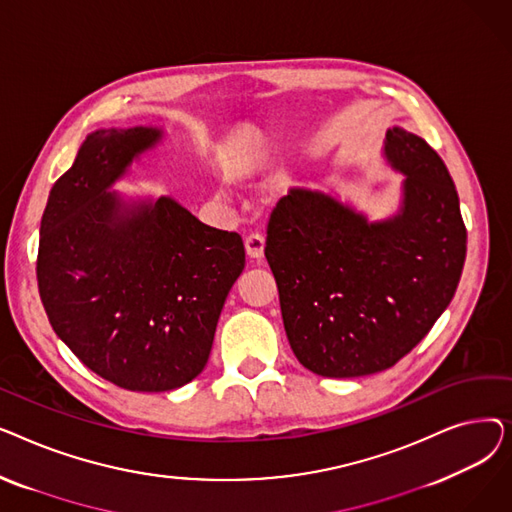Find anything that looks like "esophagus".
<instances>
[{"instance_id":"1","label":"esophagus","mask_w":512,"mask_h":512,"mask_svg":"<svg viewBox=\"0 0 512 512\" xmlns=\"http://www.w3.org/2000/svg\"><path fill=\"white\" fill-rule=\"evenodd\" d=\"M245 249H247V255L255 261H261L263 259V249H265V240L261 234H251L247 240H245Z\"/></svg>"}]
</instances>
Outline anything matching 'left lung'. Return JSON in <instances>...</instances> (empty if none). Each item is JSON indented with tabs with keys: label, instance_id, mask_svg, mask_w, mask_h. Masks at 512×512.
<instances>
[{
	"label": "left lung",
	"instance_id": "8db88e82",
	"mask_svg": "<svg viewBox=\"0 0 512 512\" xmlns=\"http://www.w3.org/2000/svg\"><path fill=\"white\" fill-rule=\"evenodd\" d=\"M382 155L405 176L396 213L369 220L332 191L292 188L267 228L290 348L324 378H361L411 353L463 274L467 230L442 157L400 126Z\"/></svg>",
	"mask_w": 512,
	"mask_h": 512
}]
</instances>
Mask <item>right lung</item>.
I'll return each mask as SVG.
<instances>
[{
    "label": "right lung",
    "mask_w": 512,
    "mask_h": 512,
    "mask_svg": "<svg viewBox=\"0 0 512 512\" xmlns=\"http://www.w3.org/2000/svg\"><path fill=\"white\" fill-rule=\"evenodd\" d=\"M164 130L99 128L51 188L39 294L49 324L91 371L132 392L176 390L207 365L245 245L172 197L112 191Z\"/></svg>",
    "instance_id": "right-lung-1"
}]
</instances>
